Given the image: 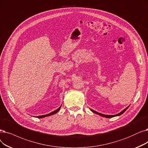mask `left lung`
I'll list each match as a JSON object with an SVG mask.
<instances>
[{
	"label": "left lung",
	"instance_id": "1",
	"mask_svg": "<svg viewBox=\"0 0 148 148\" xmlns=\"http://www.w3.org/2000/svg\"><path fill=\"white\" fill-rule=\"evenodd\" d=\"M129 107V106H127V107L126 108H125L124 110H123L121 112H120V113H119L118 114H116V115H105V114H101V113H99V112H97V111H95V110H93V109H90V110L92 112H93V113H95V114H98V115H100V116H103V117L108 118V119H109V118H112V117H114V116L121 115V114H123L124 113V112H125L128 109Z\"/></svg>",
	"mask_w": 148,
	"mask_h": 148
}]
</instances>
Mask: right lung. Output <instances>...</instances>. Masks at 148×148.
<instances>
[{
  "instance_id": "1",
  "label": "right lung",
  "mask_w": 148,
  "mask_h": 148,
  "mask_svg": "<svg viewBox=\"0 0 148 148\" xmlns=\"http://www.w3.org/2000/svg\"><path fill=\"white\" fill-rule=\"evenodd\" d=\"M61 106H62V105H61V106L59 108H58L56 110H54V111H53V112H50V113H49V114H46V115H39V116H34V117H36V118H38V119H42V118H44V117H47V116H51V115H54V114H56L57 112H58V111L60 110V109H61Z\"/></svg>"
}]
</instances>
